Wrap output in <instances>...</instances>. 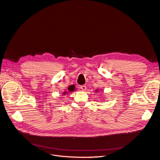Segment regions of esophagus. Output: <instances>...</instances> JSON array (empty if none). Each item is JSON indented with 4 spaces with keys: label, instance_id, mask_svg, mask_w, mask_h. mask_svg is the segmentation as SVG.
Here are the masks:
<instances>
[{
    "label": "esophagus",
    "instance_id": "obj_1",
    "mask_svg": "<svg viewBox=\"0 0 160 160\" xmlns=\"http://www.w3.org/2000/svg\"><path fill=\"white\" fill-rule=\"evenodd\" d=\"M80 88H81V89L82 91H85V90L87 89V87H86V85H83L80 86Z\"/></svg>",
    "mask_w": 160,
    "mask_h": 160
}]
</instances>
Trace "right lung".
Masks as SVG:
<instances>
[{
  "mask_svg": "<svg viewBox=\"0 0 160 160\" xmlns=\"http://www.w3.org/2000/svg\"><path fill=\"white\" fill-rule=\"evenodd\" d=\"M75 86L74 85H71V86H69V88H68V90H69V92H72V91H73L74 90H75Z\"/></svg>",
  "mask_w": 160,
  "mask_h": 160,
  "instance_id": "add662e5",
  "label": "right lung"
}]
</instances>
